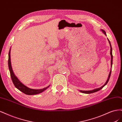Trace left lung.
Returning a JSON list of instances; mask_svg holds the SVG:
<instances>
[{"label": "left lung", "mask_w": 122, "mask_h": 122, "mask_svg": "<svg viewBox=\"0 0 122 122\" xmlns=\"http://www.w3.org/2000/svg\"><path fill=\"white\" fill-rule=\"evenodd\" d=\"M102 32L104 34L105 36H106V32L104 30H103V29H101V30ZM108 39V42L110 44V55H111V70H110V72H109V75H108V78H107V81H106V82L105 83V84L103 85V86H102L101 87H99V88H95V89H94L93 90H91V91H82V90H79V92H80L81 93H84V94H91V93H95V92H97L99 91H100V90H101L102 88L104 87L105 86H106V84L108 83V81H109V79L110 78V75H111V72H112V59H113V56H112V45H111V44H110V42L109 41V40H108V39Z\"/></svg>", "instance_id": "obj_1"}]
</instances>
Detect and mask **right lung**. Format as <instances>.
<instances>
[{
  "label": "right lung",
  "instance_id": "obj_1",
  "mask_svg": "<svg viewBox=\"0 0 122 122\" xmlns=\"http://www.w3.org/2000/svg\"><path fill=\"white\" fill-rule=\"evenodd\" d=\"M10 49L9 52V60H8V65L9 68L10 72V75L11 78H12V81L14 84V86L17 88V89L20 91L21 92H23L25 94L28 95H36L40 93H41L44 91H45L50 86V85L48 86L44 87L42 89H32V88H29L27 86H25L18 79V78L15 75V74L13 71L12 65H11V61H10Z\"/></svg>",
  "mask_w": 122,
  "mask_h": 122
}]
</instances>
